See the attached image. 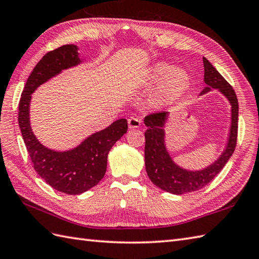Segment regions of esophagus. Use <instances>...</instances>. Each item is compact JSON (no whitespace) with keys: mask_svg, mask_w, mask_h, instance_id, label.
Returning <instances> with one entry per match:
<instances>
[{"mask_svg":"<svg viewBox=\"0 0 259 259\" xmlns=\"http://www.w3.org/2000/svg\"><path fill=\"white\" fill-rule=\"evenodd\" d=\"M128 124H129V128H130V129H137V128H139L140 124H141V119L131 117V118L128 119Z\"/></svg>","mask_w":259,"mask_h":259,"instance_id":"esophagus-1","label":"esophagus"}]
</instances>
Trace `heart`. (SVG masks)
Listing matches in <instances>:
<instances>
[{
    "label": "heart",
    "mask_w": 259,
    "mask_h": 259,
    "mask_svg": "<svg viewBox=\"0 0 259 259\" xmlns=\"http://www.w3.org/2000/svg\"><path fill=\"white\" fill-rule=\"evenodd\" d=\"M146 82L149 86L157 85L153 99L159 105L177 101L190 87V75L181 67H172L169 63L159 62L148 69Z\"/></svg>",
    "instance_id": "b5f03b06"
}]
</instances>
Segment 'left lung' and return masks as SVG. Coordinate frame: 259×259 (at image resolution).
<instances>
[{
	"label": "left lung",
	"instance_id": "obj_1",
	"mask_svg": "<svg viewBox=\"0 0 259 259\" xmlns=\"http://www.w3.org/2000/svg\"><path fill=\"white\" fill-rule=\"evenodd\" d=\"M204 64V81L206 87L200 95H204L211 89H218L223 94L232 106V121L230 136L224 151L220 158L205 169L198 171L185 170L179 166L171 158L165 147L164 123L167 118L166 111L155 112L144 118V124L148 129L144 132L146 147H144V162L146 170L151 182L161 190L172 194H184L200 190L207 185L218 176L230 160L235 150L237 142L238 128V100L233 87L228 83L214 66L205 57H203Z\"/></svg>",
	"mask_w": 259,
	"mask_h": 259
}]
</instances>
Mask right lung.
Listing matches in <instances>:
<instances>
[{
  "label": "right lung",
  "instance_id": "add662e5",
  "mask_svg": "<svg viewBox=\"0 0 259 259\" xmlns=\"http://www.w3.org/2000/svg\"><path fill=\"white\" fill-rule=\"evenodd\" d=\"M76 45H64L48 52L27 78L19 105V125L34 169L53 189L76 195L97 185L107 170L110 149L128 130L127 119H118L106 129L95 132L68 151H55L41 144L32 131L29 104L37 87L81 63Z\"/></svg>",
  "mask_w": 259,
  "mask_h": 259
}]
</instances>
